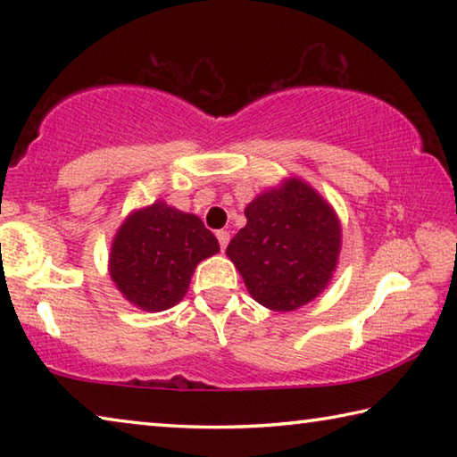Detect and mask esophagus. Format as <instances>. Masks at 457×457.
I'll return each mask as SVG.
<instances>
[{
	"mask_svg": "<svg viewBox=\"0 0 457 457\" xmlns=\"http://www.w3.org/2000/svg\"><path fill=\"white\" fill-rule=\"evenodd\" d=\"M215 236H218V239H220V247H221V250H226L228 244H229V231L220 229Z\"/></svg>",
	"mask_w": 457,
	"mask_h": 457,
	"instance_id": "obj_1",
	"label": "esophagus"
}]
</instances>
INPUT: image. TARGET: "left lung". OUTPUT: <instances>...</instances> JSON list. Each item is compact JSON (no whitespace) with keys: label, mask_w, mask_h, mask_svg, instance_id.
Masks as SVG:
<instances>
[{"label":"left lung","mask_w":457,"mask_h":457,"mask_svg":"<svg viewBox=\"0 0 457 457\" xmlns=\"http://www.w3.org/2000/svg\"><path fill=\"white\" fill-rule=\"evenodd\" d=\"M245 226L228 245V258L252 298L290 312L327 288L340 253L335 210L303 179L290 177L245 207Z\"/></svg>","instance_id":"obj_1"}]
</instances>
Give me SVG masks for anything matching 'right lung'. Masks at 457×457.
Masks as SVG:
<instances>
[{
	"instance_id": "obj_1",
	"label": "right lung",
	"mask_w": 457,
	"mask_h": 457,
	"mask_svg": "<svg viewBox=\"0 0 457 457\" xmlns=\"http://www.w3.org/2000/svg\"><path fill=\"white\" fill-rule=\"evenodd\" d=\"M218 252V239L197 215L154 201L122 221L108 272L130 304L161 312L181 303L199 262Z\"/></svg>"
}]
</instances>
